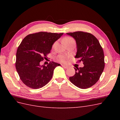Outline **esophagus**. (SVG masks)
Listing matches in <instances>:
<instances>
[{
  "instance_id": "esophagus-1",
  "label": "esophagus",
  "mask_w": 120,
  "mask_h": 120,
  "mask_svg": "<svg viewBox=\"0 0 120 120\" xmlns=\"http://www.w3.org/2000/svg\"><path fill=\"white\" fill-rule=\"evenodd\" d=\"M62 67L64 68H68V67L66 66V65H62Z\"/></svg>"
}]
</instances>
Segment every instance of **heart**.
Returning <instances> with one entry per match:
<instances>
[{
  "label": "heart",
  "mask_w": 120,
  "mask_h": 120,
  "mask_svg": "<svg viewBox=\"0 0 120 120\" xmlns=\"http://www.w3.org/2000/svg\"><path fill=\"white\" fill-rule=\"evenodd\" d=\"M63 42L64 43V44L66 45H67L69 44V43H75V40L71 37H66L63 39ZM56 45H57V42H54L52 45V48L53 49L55 48ZM58 59H59L60 61H61V62L62 63H65L67 60V57L65 56H59L58 57Z\"/></svg>",
  "instance_id": "1"
}]
</instances>
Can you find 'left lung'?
I'll return each instance as SVG.
<instances>
[{"instance_id": "8db88e82", "label": "left lung", "mask_w": 120, "mask_h": 120, "mask_svg": "<svg viewBox=\"0 0 120 120\" xmlns=\"http://www.w3.org/2000/svg\"><path fill=\"white\" fill-rule=\"evenodd\" d=\"M75 41L77 53L75 58L83 61L82 68H74L75 75L69 78L79 88H90L99 80L105 67L104 54L97 38L88 32L76 31L67 33Z\"/></svg>"}]
</instances>
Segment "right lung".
I'll return each instance as SVG.
<instances>
[{"mask_svg":"<svg viewBox=\"0 0 120 120\" xmlns=\"http://www.w3.org/2000/svg\"><path fill=\"white\" fill-rule=\"evenodd\" d=\"M63 34L39 32L27 35L21 41L17 50L15 67L20 79L29 88L44 86L52 78L54 68L60 65L52 61L41 66V61Z\"/></svg>","mask_w":120,"mask_h":120,"instance_id":"right-lung-1","label":"right lung"}]
</instances>
